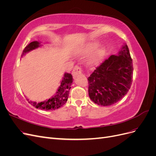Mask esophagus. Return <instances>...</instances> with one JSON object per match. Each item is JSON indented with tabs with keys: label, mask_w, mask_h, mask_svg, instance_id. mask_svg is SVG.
Listing matches in <instances>:
<instances>
[{
	"label": "esophagus",
	"mask_w": 156,
	"mask_h": 156,
	"mask_svg": "<svg viewBox=\"0 0 156 156\" xmlns=\"http://www.w3.org/2000/svg\"><path fill=\"white\" fill-rule=\"evenodd\" d=\"M81 72H82L81 68L76 66L74 67V68L73 69L72 73H73V75H77V74H79V73H81Z\"/></svg>",
	"instance_id": "34e87169"
}]
</instances>
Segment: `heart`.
<instances>
[{"instance_id": "b5f03b06", "label": "heart", "mask_w": 156, "mask_h": 156, "mask_svg": "<svg viewBox=\"0 0 156 156\" xmlns=\"http://www.w3.org/2000/svg\"><path fill=\"white\" fill-rule=\"evenodd\" d=\"M100 45L98 41H91L87 42L86 44H84L82 45L81 48L78 51V53L81 54H87L90 52L92 51L95 49H96ZM103 54H104V49L103 48H101L96 51L88 59V62L90 64H95L97 62L100 60L103 56Z\"/></svg>"}]
</instances>
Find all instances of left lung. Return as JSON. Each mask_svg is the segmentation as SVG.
I'll list each match as a JSON object with an SVG mask.
<instances>
[{"instance_id":"1","label":"left lung","mask_w":156,"mask_h":156,"mask_svg":"<svg viewBox=\"0 0 156 156\" xmlns=\"http://www.w3.org/2000/svg\"><path fill=\"white\" fill-rule=\"evenodd\" d=\"M133 62L127 44L118 55H111L88 78V95L99 105L108 106L120 101L130 89Z\"/></svg>"}]
</instances>
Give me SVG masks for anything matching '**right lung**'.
<instances>
[{
	"label": "right lung",
	"instance_id": "right-lung-1",
	"mask_svg": "<svg viewBox=\"0 0 156 156\" xmlns=\"http://www.w3.org/2000/svg\"><path fill=\"white\" fill-rule=\"evenodd\" d=\"M41 46V42L37 41L31 42L29 45H27L24 50L23 51L21 56H24L26 53H29V52L32 50L40 48ZM73 80V79L72 74L65 73L62 81H61L60 85L54 96L48 99V100L38 103L29 101L28 99L27 100L29 101V103H30L32 105L37 108H40V109L45 111L57 109V108L63 106L68 101L69 90L72 84Z\"/></svg>",
	"mask_w": 156,
	"mask_h": 156
}]
</instances>
